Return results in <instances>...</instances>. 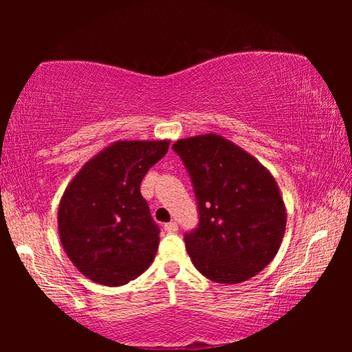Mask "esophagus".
Masks as SVG:
<instances>
[{
  "mask_svg": "<svg viewBox=\"0 0 352 352\" xmlns=\"http://www.w3.org/2000/svg\"><path fill=\"white\" fill-rule=\"evenodd\" d=\"M164 230L168 231V233H175V231L178 230V225H177V222H169L164 225Z\"/></svg>",
  "mask_w": 352,
  "mask_h": 352,
  "instance_id": "34e87169",
  "label": "esophagus"
}]
</instances>
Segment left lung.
Segmentation results:
<instances>
[{"label": "left lung", "instance_id": "1", "mask_svg": "<svg viewBox=\"0 0 352 352\" xmlns=\"http://www.w3.org/2000/svg\"><path fill=\"white\" fill-rule=\"evenodd\" d=\"M199 200V228L184 236L190 261L220 284H239L275 258L287 223L278 183L253 155L217 133L178 140Z\"/></svg>", "mask_w": 352, "mask_h": 352}]
</instances>
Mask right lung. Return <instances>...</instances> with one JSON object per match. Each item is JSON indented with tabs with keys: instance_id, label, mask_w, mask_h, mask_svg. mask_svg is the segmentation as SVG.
I'll return each mask as SVG.
<instances>
[{
	"instance_id": "1",
	"label": "right lung",
	"mask_w": 352,
	"mask_h": 352,
	"mask_svg": "<svg viewBox=\"0 0 352 352\" xmlns=\"http://www.w3.org/2000/svg\"><path fill=\"white\" fill-rule=\"evenodd\" d=\"M169 140H119L82 166L58 204L57 230L65 253L83 276L109 287L148 269L160 230L140 192L146 172Z\"/></svg>"
}]
</instances>
